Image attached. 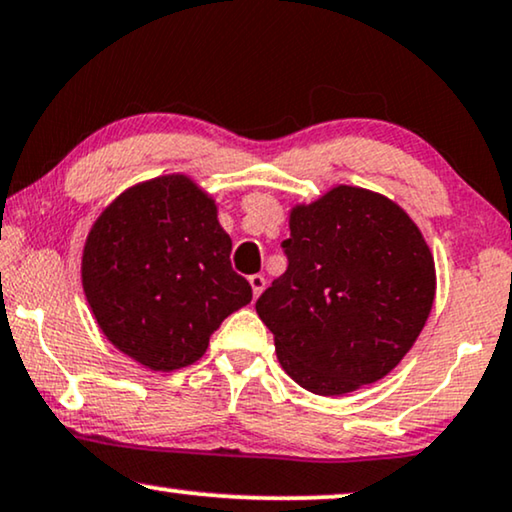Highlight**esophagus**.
Wrapping results in <instances>:
<instances>
[{"mask_svg":"<svg viewBox=\"0 0 512 512\" xmlns=\"http://www.w3.org/2000/svg\"><path fill=\"white\" fill-rule=\"evenodd\" d=\"M248 283H250V287H253L255 297H259V294H262L264 287H266V278L262 276V273H255V276L248 278Z\"/></svg>","mask_w":512,"mask_h":512,"instance_id":"1","label":"esophagus"}]
</instances>
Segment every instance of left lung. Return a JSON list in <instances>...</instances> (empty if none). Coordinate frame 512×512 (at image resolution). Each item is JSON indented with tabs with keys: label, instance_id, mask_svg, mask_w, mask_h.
Segmentation results:
<instances>
[{
	"label": "left lung",
	"instance_id": "8db88e82",
	"mask_svg": "<svg viewBox=\"0 0 512 512\" xmlns=\"http://www.w3.org/2000/svg\"><path fill=\"white\" fill-rule=\"evenodd\" d=\"M287 269L257 299L287 376L313 394L355 392L413 348L436 292L420 229L383 194L338 185L290 213Z\"/></svg>",
	"mask_w": 512,
	"mask_h": 512
}]
</instances>
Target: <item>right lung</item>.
Returning a JSON list of instances; mask_svg holds the SVG:
<instances>
[{"label":"right lung","instance_id":"obj_1","mask_svg":"<svg viewBox=\"0 0 512 512\" xmlns=\"http://www.w3.org/2000/svg\"><path fill=\"white\" fill-rule=\"evenodd\" d=\"M215 201L187 176L122 192L92 225L83 290L104 336L153 371L197 362L220 322L250 304Z\"/></svg>","mask_w":512,"mask_h":512}]
</instances>
